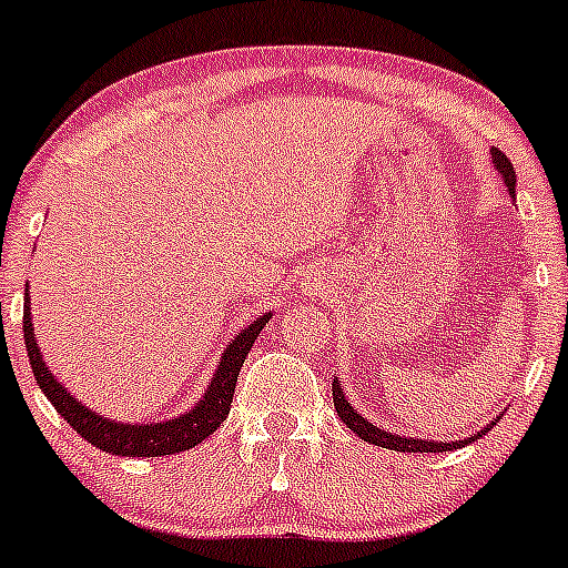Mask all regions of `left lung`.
<instances>
[{"mask_svg":"<svg viewBox=\"0 0 568 568\" xmlns=\"http://www.w3.org/2000/svg\"><path fill=\"white\" fill-rule=\"evenodd\" d=\"M493 163L498 166V172L503 174V180H506L508 185V194L514 196V185H517V172H514L511 161H508L506 155L500 153V150H493ZM333 407H336L338 418L347 424V429H353L355 435L361 437V440L372 443V446H383V448H390V452H407V454H440V452H454V448H462L467 446V443L478 440V437L484 435V429L478 432V435L467 437V440H459V443H432V440H413V437H402V435H394V432H383L377 429V426L369 424L366 418H361V413L353 410V405H349L347 399H344V390L342 385H338V379H333ZM493 424L487 426V429H493Z\"/></svg>","mask_w":568,"mask_h":568,"instance_id":"obj_1","label":"left lung"}]
</instances>
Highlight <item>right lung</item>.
Segmentation results:
<instances>
[{
  "label": "right lung",
  "mask_w": 568,
  "mask_h": 568,
  "mask_svg": "<svg viewBox=\"0 0 568 568\" xmlns=\"http://www.w3.org/2000/svg\"><path fill=\"white\" fill-rule=\"evenodd\" d=\"M267 320H271V314H262V317H256L245 331L237 333L235 342L224 349V358H221L219 372L213 374V383H210L207 394H204V399L199 402L194 410L180 415V418L166 420V424L131 426L116 424V420L101 418V415L87 410L81 402H75L73 396L51 377L49 366L40 358L38 342H34L32 317H29V292H23V342H27L29 364H32L34 379H38L40 390H43L45 399L54 405V410L60 413L84 440H90L92 446L101 448V452L114 454V457H166V454L189 452V448L199 446L204 437L213 435V432L224 424L226 415H230L237 374H241L245 355L254 347L256 336H260V331L265 327Z\"/></svg>",
  "instance_id": "1"
}]
</instances>
